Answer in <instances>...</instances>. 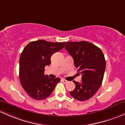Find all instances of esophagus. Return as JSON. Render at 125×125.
Listing matches in <instances>:
<instances>
[{"mask_svg":"<svg viewBox=\"0 0 125 125\" xmlns=\"http://www.w3.org/2000/svg\"><path fill=\"white\" fill-rule=\"evenodd\" d=\"M61 81H62V82L64 84H66V83H68V81L65 79H62L61 80Z\"/></svg>","mask_w":125,"mask_h":125,"instance_id":"34e87169","label":"esophagus"}]
</instances>
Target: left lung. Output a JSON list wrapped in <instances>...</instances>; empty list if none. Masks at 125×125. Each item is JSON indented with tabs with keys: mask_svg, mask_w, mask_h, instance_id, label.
I'll use <instances>...</instances> for the list:
<instances>
[{
	"mask_svg": "<svg viewBox=\"0 0 125 125\" xmlns=\"http://www.w3.org/2000/svg\"><path fill=\"white\" fill-rule=\"evenodd\" d=\"M65 49L73 58L74 64L82 75L81 83L73 81L75 88L70 92L79 101L92 97L99 89L103 81L106 60L102 50L87 41L67 42Z\"/></svg>",
	"mask_w": 125,
	"mask_h": 125,
	"instance_id": "1",
	"label": "left lung"
}]
</instances>
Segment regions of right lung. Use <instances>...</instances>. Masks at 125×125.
I'll return each mask as SVG.
<instances>
[{"label":"right lung","instance_id":"1","mask_svg":"<svg viewBox=\"0 0 125 125\" xmlns=\"http://www.w3.org/2000/svg\"><path fill=\"white\" fill-rule=\"evenodd\" d=\"M64 42L38 40L29 42L19 59V79L22 87L32 99L43 100L52 93L61 78L44 75L45 67L51 64V57L65 46Z\"/></svg>","mask_w":125,"mask_h":125}]
</instances>
